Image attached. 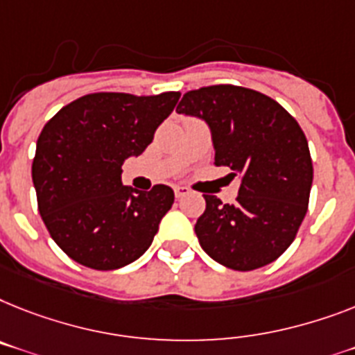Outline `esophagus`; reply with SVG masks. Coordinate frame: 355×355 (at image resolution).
Listing matches in <instances>:
<instances>
[{"label": "esophagus", "mask_w": 355, "mask_h": 355, "mask_svg": "<svg viewBox=\"0 0 355 355\" xmlns=\"http://www.w3.org/2000/svg\"><path fill=\"white\" fill-rule=\"evenodd\" d=\"M190 190L187 189V187H174V194H175V198L178 199H181V198H184V196L189 194Z\"/></svg>", "instance_id": "1"}]
</instances>
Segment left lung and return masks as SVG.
Returning <instances> with one entry per match:
<instances>
[{
  "instance_id": "1",
  "label": "left lung",
  "mask_w": 355,
  "mask_h": 355,
  "mask_svg": "<svg viewBox=\"0 0 355 355\" xmlns=\"http://www.w3.org/2000/svg\"><path fill=\"white\" fill-rule=\"evenodd\" d=\"M175 110L209 123L216 166L241 178L236 205L205 196L194 228L201 248L239 272L276 261L303 223L314 178L300 123L265 94L236 85L190 90Z\"/></svg>"
}]
</instances>
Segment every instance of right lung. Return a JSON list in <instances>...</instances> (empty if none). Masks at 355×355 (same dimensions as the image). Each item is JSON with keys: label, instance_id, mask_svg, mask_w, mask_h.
Listing matches in <instances>:
<instances>
[{"label": "right lung", "instance_id": "obj_1", "mask_svg": "<svg viewBox=\"0 0 355 355\" xmlns=\"http://www.w3.org/2000/svg\"><path fill=\"white\" fill-rule=\"evenodd\" d=\"M180 96L87 94L43 127L32 161L37 209L70 259L116 270L150 247L174 190L154 184L150 192H136L121 183V166L150 145Z\"/></svg>", "mask_w": 355, "mask_h": 355}]
</instances>
